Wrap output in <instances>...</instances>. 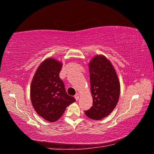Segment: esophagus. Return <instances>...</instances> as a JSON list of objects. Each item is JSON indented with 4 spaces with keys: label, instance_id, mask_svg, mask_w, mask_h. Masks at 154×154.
I'll list each match as a JSON object with an SVG mask.
<instances>
[{
    "label": "esophagus",
    "instance_id": "1",
    "mask_svg": "<svg viewBox=\"0 0 154 154\" xmlns=\"http://www.w3.org/2000/svg\"><path fill=\"white\" fill-rule=\"evenodd\" d=\"M74 97H75V100H76V101L79 100V93L75 94V96H74Z\"/></svg>",
    "mask_w": 154,
    "mask_h": 154
}]
</instances>
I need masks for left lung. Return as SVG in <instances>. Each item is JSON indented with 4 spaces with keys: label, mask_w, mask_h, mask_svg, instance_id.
Segmentation results:
<instances>
[{
    "label": "left lung",
    "mask_w": 154,
    "mask_h": 154,
    "mask_svg": "<svg viewBox=\"0 0 154 154\" xmlns=\"http://www.w3.org/2000/svg\"><path fill=\"white\" fill-rule=\"evenodd\" d=\"M92 106L85 111L90 119L101 120L111 113L120 95V83L111 62L104 56L94 57L89 64Z\"/></svg>",
    "instance_id": "8db88e82"
}]
</instances>
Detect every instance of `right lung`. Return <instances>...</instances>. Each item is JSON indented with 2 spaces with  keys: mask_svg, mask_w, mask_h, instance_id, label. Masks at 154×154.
Wrapping results in <instances>:
<instances>
[{
  "mask_svg": "<svg viewBox=\"0 0 154 154\" xmlns=\"http://www.w3.org/2000/svg\"><path fill=\"white\" fill-rule=\"evenodd\" d=\"M62 64L48 59L38 68L31 85V100L38 115L50 122L57 121L75 98L69 95L60 78Z\"/></svg>",
  "mask_w": 154,
  "mask_h": 154,
  "instance_id": "right-lung-1",
  "label": "right lung"
}]
</instances>
